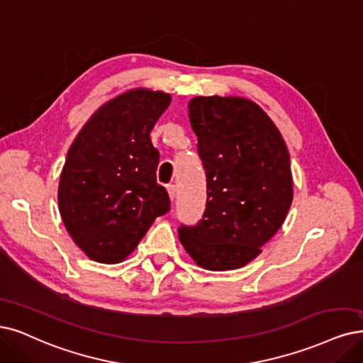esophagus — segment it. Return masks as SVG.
I'll list each match as a JSON object with an SVG mask.
<instances>
[{"instance_id":"1","label":"esophagus","mask_w":363,"mask_h":363,"mask_svg":"<svg viewBox=\"0 0 363 363\" xmlns=\"http://www.w3.org/2000/svg\"><path fill=\"white\" fill-rule=\"evenodd\" d=\"M167 193H169L170 200L173 202V200L177 199V186H174V185H169V186H167Z\"/></svg>"}]
</instances>
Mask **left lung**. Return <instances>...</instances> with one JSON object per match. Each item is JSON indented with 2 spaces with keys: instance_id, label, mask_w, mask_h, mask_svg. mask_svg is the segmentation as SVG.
Here are the masks:
<instances>
[{
  "instance_id": "obj_1",
  "label": "left lung",
  "mask_w": 363,
  "mask_h": 363,
  "mask_svg": "<svg viewBox=\"0 0 363 363\" xmlns=\"http://www.w3.org/2000/svg\"><path fill=\"white\" fill-rule=\"evenodd\" d=\"M189 115L208 181L199 225L179 240L200 267L239 269L283 225L293 202L290 154L274 121L244 97L199 96Z\"/></svg>"
}]
</instances>
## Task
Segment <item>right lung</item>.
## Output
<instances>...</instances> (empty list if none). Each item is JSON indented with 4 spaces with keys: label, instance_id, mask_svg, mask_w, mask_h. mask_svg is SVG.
I'll return each instance as SVG.
<instances>
[{
    "label": "right lung",
    "instance_id": "right-lung-1",
    "mask_svg": "<svg viewBox=\"0 0 363 363\" xmlns=\"http://www.w3.org/2000/svg\"><path fill=\"white\" fill-rule=\"evenodd\" d=\"M170 101V94L150 88L121 92L89 116L69 147L58 208L74 244L94 262L125 260L170 208L150 138Z\"/></svg>",
    "mask_w": 363,
    "mask_h": 363
}]
</instances>
